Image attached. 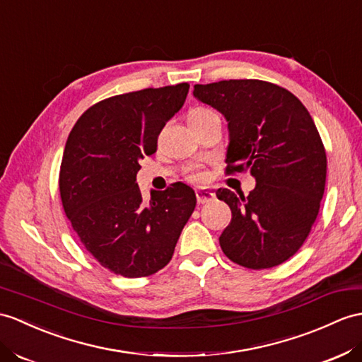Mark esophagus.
<instances>
[{
	"label": "esophagus",
	"mask_w": 362,
	"mask_h": 362,
	"mask_svg": "<svg viewBox=\"0 0 362 362\" xmlns=\"http://www.w3.org/2000/svg\"><path fill=\"white\" fill-rule=\"evenodd\" d=\"M195 193H197V199H198L199 204H206V202H209V201L215 198V193L207 187H199V189H197Z\"/></svg>",
	"instance_id": "esophagus-1"
}]
</instances>
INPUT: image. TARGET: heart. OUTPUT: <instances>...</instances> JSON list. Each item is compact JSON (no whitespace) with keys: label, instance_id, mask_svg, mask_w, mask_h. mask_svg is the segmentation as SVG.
<instances>
[{"label":"heart","instance_id":"b5f03b06","mask_svg":"<svg viewBox=\"0 0 362 362\" xmlns=\"http://www.w3.org/2000/svg\"><path fill=\"white\" fill-rule=\"evenodd\" d=\"M211 115H218L215 110H211L210 107H204V105H197V107H193L189 110L187 113V121L193 122V121H198L202 118H207L211 117ZM187 180L192 182H199L202 180H206V173L202 172L199 167L193 165L187 170Z\"/></svg>","mask_w":362,"mask_h":362}]
</instances>
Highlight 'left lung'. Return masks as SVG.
Here are the masks:
<instances>
[{
  "label": "left lung",
  "instance_id": "left-lung-1",
  "mask_svg": "<svg viewBox=\"0 0 362 362\" xmlns=\"http://www.w3.org/2000/svg\"><path fill=\"white\" fill-rule=\"evenodd\" d=\"M193 95L228 122L227 175L249 170L257 180L249 197L216 190L232 210L219 236L224 255L253 270L279 266L301 249L324 195L327 156L310 113L261 79L195 84Z\"/></svg>",
  "mask_w": 362,
  "mask_h": 362
}]
</instances>
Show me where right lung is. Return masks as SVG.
Masks as SVG:
<instances>
[{
	"label": "right lung",
	"mask_w": 362,
	"mask_h": 362,
	"mask_svg": "<svg viewBox=\"0 0 362 362\" xmlns=\"http://www.w3.org/2000/svg\"><path fill=\"white\" fill-rule=\"evenodd\" d=\"M187 83L115 95L87 109L70 130L59 169L66 216L79 241L115 275L141 278L165 267L197 206L187 184L173 182L146 201L139 160L178 112Z\"/></svg>",
	"instance_id": "add662e5"
}]
</instances>
